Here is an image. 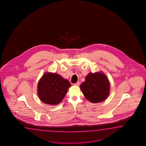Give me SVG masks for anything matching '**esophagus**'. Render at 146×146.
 Listing matches in <instances>:
<instances>
[{"label":"esophagus","mask_w":146,"mask_h":146,"mask_svg":"<svg viewBox=\"0 0 146 146\" xmlns=\"http://www.w3.org/2000/svg\"><path fill=\"white\" fill-rule=\"evenodd\" d=\"M80 84V83L79 82H77L76 83H75L74 84H73L74 86H79Z\"/></svg>","instance_id":"esophagus-1"}]
</instances>
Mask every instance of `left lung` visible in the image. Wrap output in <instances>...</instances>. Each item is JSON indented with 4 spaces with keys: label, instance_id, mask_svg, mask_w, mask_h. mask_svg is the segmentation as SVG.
Segmentation results:
<instances>
[{
    "label": "left lung",
    "instance_id": "1",
    "mask_svg": "<svg viewBox=\"0 0 146 146\" xmlns=\"http://www.w3.org/2000/svg\"><path fill=\"white\" fill-rule=\"evenodd\" d=\"M110 85L107 76L102 72L90 73L81 84L80 89L89 101L97 103L108 97Z\"/></svg>",
    "mask_w": 146,
    "mask_h": 146
}]
</instances>
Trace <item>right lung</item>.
<instances>
[{
  "mask_svg": "<svg viewBox=\"0 0 146 146\" xmlns=\"http://www.w3.org/2000/svg\"><path fill=\"white\" fill-rule=\"evenodd\" d=\"M70 82L60 75L46 72L37 85V94L40 101L49 105L59 104L71 87Z\"/></svg>",
  "mask_w": 146,
  "mask_h": 146,
  "instance_id": "obj_1",
  "label": "right lung"
}]
</instances>
